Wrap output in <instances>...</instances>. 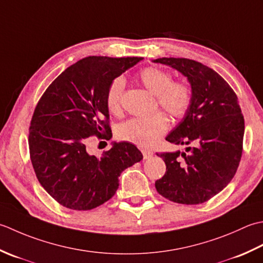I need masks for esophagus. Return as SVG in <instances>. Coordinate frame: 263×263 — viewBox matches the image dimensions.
Listing matches in <instances>:
<instances>
[{
	"label": "esophagus",
	"instance_id": "obj_1",
	"mask_svg": "<svg viewBox=\"0 0 263 263\" xmlns=\"http://www.w3.org/2000/svg\"><path fill=\"white\" fill-rule=\"evenodd\" d=\"M142 153H143V158L145 159V160L153 157V152L152 151H147V149H143Z\"/></svg>",
	"mask_w": 263,
	"mask_h": 263
}]
</instances>
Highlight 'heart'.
<instances>
[{
    "mask_svg": "<svg viewBox=\"0 0 263 263\" xmlns=\"http://www.w3.org/2000/svg\"><path fill=\"white\" fill-rule=\"evenodd\" d=\"M137 79L144 87L155 95L157 105L174 119L184 118L193 103V89L184 80H173V74L158 67H146L137 73ZM125 84L116 78L109 85L105 104L112 115L121 111V96ZM169 128V119L162 112H155L146 118H133L119 125L117 137L130 142L139 147H152Z\"/></svg>",
    "mask_w": 263,
    "mask_h": 263,
    "instance_id": "b5f03b06",
    "label": "heart"
}]
</instances>
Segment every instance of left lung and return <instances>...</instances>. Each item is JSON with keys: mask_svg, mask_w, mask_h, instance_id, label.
Masks as SVG:
<instances>
[{"mask_svg": "<svg viewBox=\"0 0 263 263\" xmlns=\"http://www.w3.org/2000/svg\"><path fill=\"white\" fill-rule=\"evenodd\" d=\"M187 77L193 103L183 120L165 137L184 152L157 153L165 174L155 181L160 195L180 204H200L226 187L238 168L243 152L244 117L237 96L220 74L185 58H160Z\"/></svg>", "mask_w": 263, "mask_h": 263, "instance_id": "obj_1", "label": "left lung"}]
</instances>
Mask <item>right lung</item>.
I'll return each instance as SVG.
<instances>
[{
    "label": "right lung",
    "mask_w": 263,
    "mask_h": 263,
    "mask_svg": "<svg viewBox=\"0 0 263 263\" xmlns=\"http://www.w3.org/2000/svg\"><path fill=\"white\" fill-rule=\"evenodd\" d=\"M143 58L87 57L53 80L30 121V160L40 184L61 205L86 211L109 201L119 176L143 159L132 143H114L101 158L86 145L112 137L105 95L109 85Z\"/></svg>",
    "instance_id": "obj_1"
}]
</instances>
